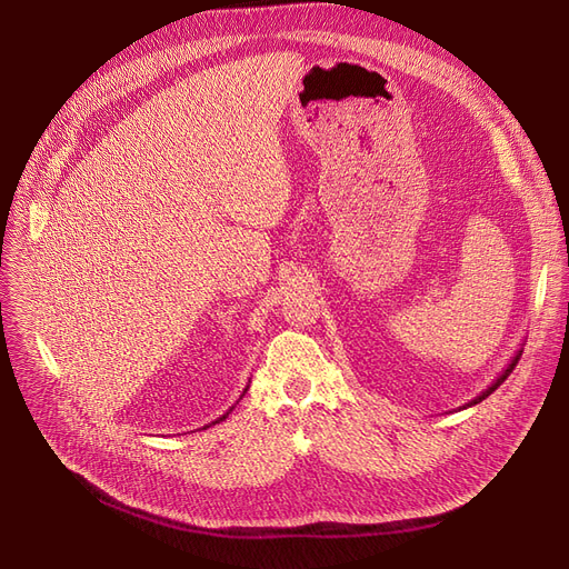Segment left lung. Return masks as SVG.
<instances>
[{
    "label": "left lung",
    "instance_id": "left-lung-1",
    "mask_svg": "<svg viewBox=\"0 0 569 569\" xmlns=\"http://www.w3.org/2000/svg\"><path fill=\"white\" fill-rule=\"evenodd\" d=\"M521 352H523V350H517V355L512 357V360H510V365H507V367L502 369V373H500V376H498V378H496V380H493V382H491V385L487 387V390H485V392H482L480 397H475L472 401H468L466 406H461L459 410H463V408H470V406H475V403H480V401H485V399H487L489 395H493V392L498 390V387H500V382H502V380H505L507 376H510V373L515 371V367H517V362H519V357H521Z\"/></svg>",
    "mask_w": 569,
    "mask_h": 569
}]
</instances>
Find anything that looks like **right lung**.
Here are the masks:
<instances>
[{"label": "right lung", "mask_w": 569, "mask_h": 569, "mask_svg": "<svg viewBox=\"0 0 569 569\" xmlns=\"http://www.w3.org/2000/svg\"><path fill=\"white\" fill-rule=\"evenodd\" d=\"M247 390H249V385L244 387V392H242V397L247 395ZM242 397H239V399H242ZM232 408H234V406H232ZM232 408H230V410H232ZM230 410H228V412H230ZM228 412H226V415H221V417H219V420H217V422H212V425H219V422H223V420H226V417H228Z\"/></svg>", "instance_id": "obj_1"}]
</instances>
